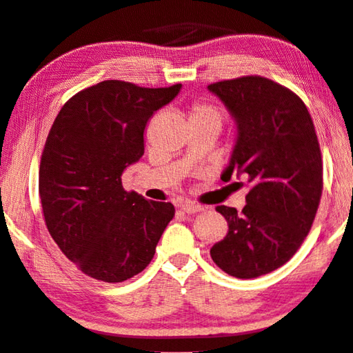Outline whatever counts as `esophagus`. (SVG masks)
Here are the masks:
<instances>
[{"label": "esophagus", "mask_w": 353, "mask_h": 353, "mask_svg": "<svg viewBox=\"0 0 353 353\" xmlns=\"http://www.w3.org/2000/svg\"><path fill=\"white\" fill-rule=\"evenodd\" d=\"M179 207H181V210L185 212V214H196V212L204 210L203 205L194 204V203H192V201H187V203H182Z\"/></svg>", "instance_id": "obj_1"}]
</instances>
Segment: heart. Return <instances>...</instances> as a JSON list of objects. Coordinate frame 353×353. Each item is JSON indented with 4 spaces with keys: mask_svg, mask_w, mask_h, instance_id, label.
<instances>
[{
    "mask_svg": "<svg viewBox=\"0 0 353 353\" xmlns=\"http://www.w3.org/2000/svg\"><path fill=\"white\" fill-rule=\"evenodd\" d=\"M190 122H199V124H210L220 127L223 122V113L215 103L198 102L190 108Z\"/></svg>",
    "mask_w": 353,
    "mask_h": 353,
    "instance_id": "heart-1",
    "label": "heart"
}]
</instances>
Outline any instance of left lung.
Listing matches in <instances>:
<instances>
[{"mask_svg": "<svg viewBox=\"0 0 353 353\" xmlns=\"http://www.w3.org/2000/svg\"><path fill=\"white\" fill-rule=\"evenodd\" d=\"M237 124V141L221 179L250 182L242 212L218 205L226 237L210 248L215 264L240 279L276 270L301 247L322 196V155L314 124L297 94L264 77L209 85Z\"/></svg>", "mask_w": 353, "mask_h": 353, "instance_id": "left-lung-1", "label": "left lung"}]
</instances>
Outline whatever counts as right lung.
<instances>
[{"mask_svg":"<svg viewBox=\"0 0 353 353\" xmlns=\"http://www.w3.org/2000/svg\"><path fill=\"white\" fill-rule=\"evenodd\" d=\"M181 88L105 80L77 92L56 116L39 194L50 236L85 275L122 283L152 261L174 205L125 192L121 176L144 154L148 121Z\"/></svg>","mask_w":353,"mask_h":353,"instance_id":"add662e5","label":"right lung"}]
</instances>
